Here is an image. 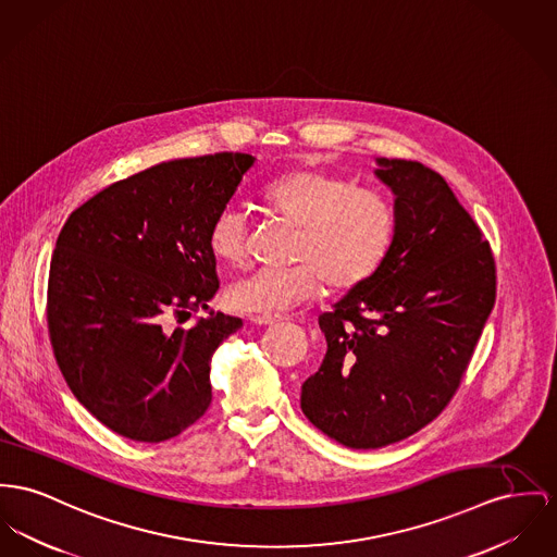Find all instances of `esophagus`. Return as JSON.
Instances as JSON below:
<instances>
[{
  "label": "esophagus",
  "instance_id": "obj_1",
  "mask_svg": "<svg viewBox=\"0 0 557 557\" xmlns=\"http://www.w3.org/2000/svg\"><path fill=\"white\" fill-rule=\"evenodd\" d=\"M249 321L253 325H276V323H285L289 319H285V317H270V314H251Z\"/></svg>",
  "mask_w": 557,
  "mask_h": 557
}]
</instances>
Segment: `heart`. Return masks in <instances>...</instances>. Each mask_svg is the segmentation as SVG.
<instances>
[{
  "instance_id": "obj_1",
  "label": "heart",
  "mask_w": 557,
  "mask_h": 557,
  "mask_svg": "<svg viewBox=\"0 0 557 557\" xmlns=\"http://www.w3.org/2000/svg\"><path fill=\"white\" fill-rule=\"evenodd\" d=\"M270 211L299 227L292 265L260 268L227 287V301L243 312L276 314L314 296L325 283L350 292L382 268L395 232L393 202L377 189L317 166L289 171L261 189ZM249 243V215L225 205L209 227V247L218 260L243 263Z\"/></svg>"
}]
</instances>
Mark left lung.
<instances>
[{
    "instance_id": "left-lung-1",
    "label": "left lung",
    "mask_w": 557,
    "mask_h": 557,
    "mask_svg": "<svg viewBox=\"0 0 557 557\" xmlns=\"http://www.w3.org/2000/svg\"><path fill=\"white\" fill-rule=\"evenodd\" d=\"M397 232L382 268L319 317L327 355L301 411L337 444L375 449L433 422L458 391L496 299L480 225L444 177L377 158Z\"/></svg>"
}]
</instances>
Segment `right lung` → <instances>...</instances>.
Here are the masks:
<instances>
[{
  "mask_svg": "<svg viewBox=\"0 0 557 557\" xmlns=\"http://www.w3.org/2000/svg\"><path fill=\"white\" fill-rule=\"evenodd\" d=\"M253 156L160 162L101 189L63 225L48 276V334L75 399L113 433L160 444L211 406V357L243 321L209 312L220 289L209 227Z\"/></svg>",
  "mask_w": 557,
  "mask_h": 557,
  "instance_id": "obj_1",
  "label": "right lung"
}]
</instances>
